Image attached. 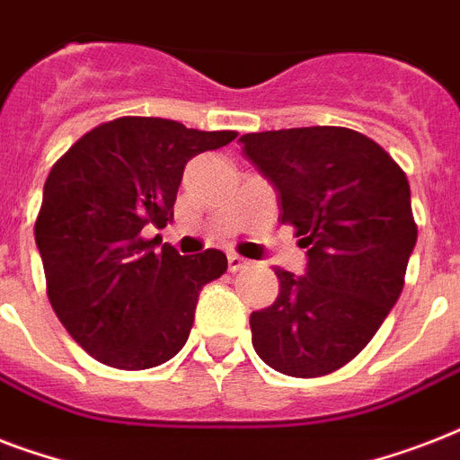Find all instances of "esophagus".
I'll list each match as a JSON object with an SVG mask.
<instances>
[{
	"label": "esophagus",
	"instance_id": "obj_1",
	"mask_svg": "<svg viewBox=\"0 0 460 460\" xmlns=\"http://www.w3.org/2000/svg\"><path fill=\"white\" fill-rule=\"evenodd\" d=\"M248 265V260L236 255V252H229V272H238V270H243Z\"/></svg>",
	"mask_w": 460,
	"mask_h": 460
}]
</instances>
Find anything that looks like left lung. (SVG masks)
Listing matches in <instances>:
<instances>
[{
  "instance_id": "left-lung-1",
  "label": "left lung",
  "mask_w": 460,
  "mask_h": 460,
  "mask_svg": "<svg viewBox=\"0 0 460 460\" xmlns=\"http://www.w3.org/2000/svg\"><path fill=\"white\" fill-rule=\"evenodd\" d=\"M241 143L307 248L305 274L277 270V301L251 314L252 349L277 372L322 377L353 360L399 301L418 241L411 186L350 128L245 133Z\"/></svg>"
}]
</instances>
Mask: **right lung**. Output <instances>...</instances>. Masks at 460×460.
Wrapping results in <instances>:
<instances>
[{
    "label": "right lung",
    "mask_w": 460,
    "mask_h": 460,
    "mask_svg": "<svg viewBox=\"0 0 460 460\" xmlns=\"http://www.w3.org/2000/svg\"><path fill=\"white\" fill-rule=\"evenodd\" d=\"M234 131L153 117L114 119L52 166L35 222L47 296L66 332L100 363L147 370L183 349L200 288L226 272L217 248L179 255L162 238L188 159Z\"/></svg>",
    "instance_id": "right-lung-1"
}]
</instances>
